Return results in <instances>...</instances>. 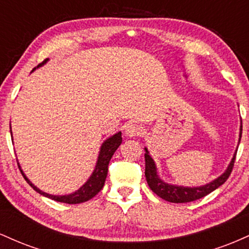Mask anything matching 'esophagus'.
<instances>
[{
    "mask_svg": "<svg viewBox=\"0 0 249 249\" xmlns=\"http://www.w3.org/2000/svg\"><path fill=\"white\" fill-rule=\"evenodd\" d=\"M142 126L139 124H136V123H131V124H127L126 127H125V132H126L127 136L130 137H136L141 136L142 133Z\"/></svg>",
    "mask_w": 249,
    "mask_h": 249,
    "instance_id": "1",
    "label": "esophagus"
}]
</instances>
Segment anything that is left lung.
Wrapping results in <instances>:
<instances>
[{
	"instance_id": "1",
	"label": "left lung",
	"mask_w": 249,
	"mask_h": 249,
	"mask_svg": "<svg viewBox=\"0 0 249 249\" xmlns=\"http://www.w3.org/2000/svg\"><path fill=\"white\" fill-rule=\"evenodd\" d=\"M241 133H242V126L240 128V138L239 141H241ZM146 153H145V177H146L147 184L150 186L151 190L158 196H160L161 199L166 200L170 202H176V204H181V202H191L194 200H198L206 196L207 194L213 192L214 190H216L219 186H221L222 184L228 179V177L231 176L233 171L234 161H235L236 152L234 154L232 161H231L230 166H228L226 172L220 176L218 179L213 180L210 184L205 185V186L200 187H181V186H174V185H168L166 182L162 181L161 179H159L158 174H157V168L154 165L153 159L151 158V156L148 154L147 148H145Z\"/></svg>"
}]
</instances>
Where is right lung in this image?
<instances>
[{"label": "right lung", "instance_id": "obj_1", "mask_svg": "<svg viewBox=\"0 0 249 249\" xmlns=\"http://www.w3.org/2000/svg\"><path fill=\"white\" fill-rule=\"evenodd\" d=\"M47 61L48 59H44L42 63H39L38 67H41V65L44 64ZM121 144H122V133L121 132L116 133L115 136H112L111 138H108L107 141H105L104 142H103V145L101 147V152H99L98 160H97L96 168H95V171H93L92 176L89 178L88 181L85 182V184L83 185V186L79 188L78 191H76V192L72 194H69V196H51V194L42 192L41 190H38V188L31 184L29 180H28L27 177L24 176V173L22 172L21 168H19V171H21L22 176L24 177V179L29 182L30 186L33 187L36 192L42 194V196H48V198L55 200V201L65 202V204H81V202L88 201V200L93 198L96 194L99 193V191L102 190L103 186H104L105 179H107V176L108 162H110L113 153L116 152V150L119 147V145Z\"/></svg>", "mask_w": 249, "mask_h": 249}]
</instances>
